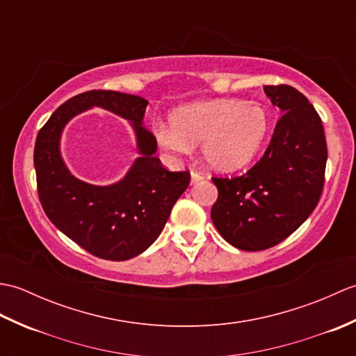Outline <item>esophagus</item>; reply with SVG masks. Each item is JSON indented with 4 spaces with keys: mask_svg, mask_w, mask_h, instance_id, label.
Here are the masks:
<instances>
[{
    "mask_svg": "<svg viewBox=\"0 0 356 356\" xmlns=\"http://www.w3.org/2000/svg\"><path fill=\"white\" fill-rule=\"evenodd\" d=\"M203 179V174L199 172V171H191V184H197L200 182V180Z\"/></svg>",
    "mask_w": 356,
    "mask_h": 356,
    "instance_id": "esophagus-1",
    "label": "esophagus"
}]
</instances>
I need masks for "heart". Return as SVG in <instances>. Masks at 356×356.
Instances as JSON below:
<instances>
[{
	"mask_svg": "<svg viewBox=\"0 0 356 356\" xmlns=\"http://www.w3.org/2000/svg\"><path fill=\"white\" fill-rule=\"evenodd\" d=\"M270 130V118L261 104L216 99L188 104L170 115V127H157L165 149L186 153L200 145L202 161L216 171L245 168L261 153Z\"/></svg>",
	"mask_w": 356,
	"mask_h": 356,
	"instance_id": "obj_1",
	"label": "heart"
}]
</instances>
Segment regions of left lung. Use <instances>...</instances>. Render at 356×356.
<instances>
[{
  "label": "left lung",
  "instance_id": "1",
  "mask_svg": "<svg viewBox=\"0 0 356 356\" xmlns=\"http://www.w3.org/2000/svg\"><path fill=\"white\" fill-rule=\"evenodd\" d=\"M284 115L263 157L238 177H214L211 218L220 236L243 251H263L297 231L318 205L327 145L318 113L291 86H264Z\"/></svg>",
  "mask_w": 356,
  "mask_h": 356
}]
</instances>
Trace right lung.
Here are the masks:
<instances>
[{"label": "right lung", "mask_w": 356, "mask_h": 356, "mask_svg": "<svg viewBox=\"0 0 356 356\" xmlns=\"http://www.w3.org/2000/svg\"><path fill=\"white\" fill-rule=\"evenodd\" d=\"M147 105V99L136 95L92 90L58 107L36 136L33 163L44 213L74 243L105 260L133 259L153 245L174 203L190 185V172L165 170L154 156L156 138L143 127ZM93 106L128 120L136 136L140 157L111 186L74 178L60 156L65 125Z\"/></svg>", "instance_id": "obj_1"}]
</instances>
